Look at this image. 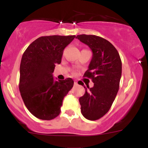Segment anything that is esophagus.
<instances>
[{
  "instance_id": "1",
  "label": "esophagus",
  "mask_w": 148,
  "mask_h": 148,
  "mask_svg": "<svg viewBox=\"0 0 148 148\" xmlns=\"http://www.w3.org/2000/svg\"><path fill=\"white\" fill-rule=\"evenodd\" d=\"M74 85H77V82H74Z\"/></svg>"
}]
</instances>
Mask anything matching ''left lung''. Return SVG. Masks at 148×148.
<instances>
[{
    "label": "left lung",
    "instance_id": "8db88e82",
    "mask_svg": "<svg viewBox=\"0 0 148 148\" xmlns=\"http://www.w3.org/2000/svg\"><path fill=\"white\" fill-rule=\"evenodd\" d=\"M76 38L92 51L89 69L84 76L92 79L94 86H84L85 93L79 99L81 112L87 120H99L110 110L119 90L122 75L120 56L115 47L102 37L82 34Z\"/></svg>",
    "mask_w": 148,
    "mask_h": 148
}]
</instances>
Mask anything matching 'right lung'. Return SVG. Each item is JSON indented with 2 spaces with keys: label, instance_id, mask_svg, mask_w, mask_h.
Returning <instances> with one entry per match:
<instances>
[{
  "label": "right lung",
  "instance_id": "1",
  "mask_svg": "<svg viewBox=\"0 0 148 148\" xmlns=\"http://www.w3.org/2000/svg\"><path fill=\"white\" fill-rule=\"evenodd\" d=\"M75 36H41L31 43L22 56L19 90L28 111L36 117L51 120L61 112L62 102L74 85L72 79L56 81L55 66L62 62L64 49Z\"/></svg>",
  "mask_w": 148,
  "mask_h": 148
}]
</instances>
